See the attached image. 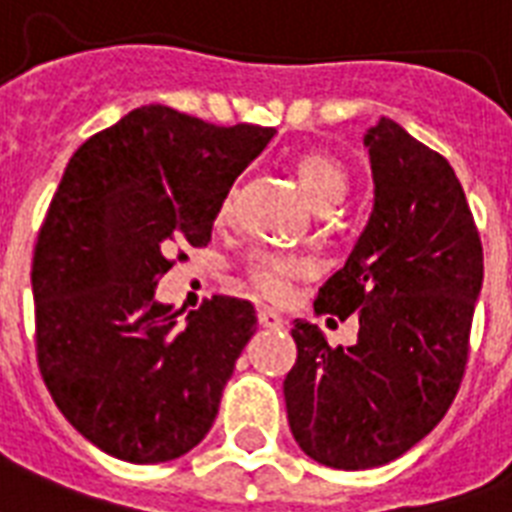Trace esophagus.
<instances>
[{
	"instance_id": "34e87169",
	"label": "esophagus",
	"mask_w": 512,
	"mask_h": 512,
	"mask_svg": "<svg viewBox=\"0 0 512 512\" xmlns=\"http://www.w3.org/2000/svg\"><path fill=\"white\" fill-rule=\"evenodd\" d=\"M257 321H260V327L268 329H281L287 324V319H284L281 313L273 311V308H260V311H257Z\"/></svg>"
}]
</instances>
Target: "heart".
<instances>
[{
  "label": "heart",
  "instance_id": "heart-1",
  "mask_svg": "<svg viewBox=\"0 0 512 512\" xmlns=\"http://www.w3.org/2000/svg\"><path fill=\"white\" fill-rule=\"evenodd\" d=\"M292 167H295L297 180L303 185V191L308 193V199L319 209H329L345 196L348 175H345L342 164L337 162L335 156L324 154V151H303V154L295 156ZM233 199H236V193H225L223 204L217 209L220 220L231 215ZM247 273L252 287L260 295L271 297V300H281V297L289 295L292 281L308 273V263H305L303 257L271 255V252H265V255L252 257Z\"/></svg>",
  "mask_w": 512,
  "mask_h": 512
}]
</instances>
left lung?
Here are the masks:
<instances>
[{"mask_svg":"<svg viewBox=\"0 0 512 512\" xmlns=\"http://www.w3.org/2000/svg\"><path fill=\"white\" fill-rule=\"evenodd\" d=\"M374 207L316 313L358 316V340L332 348L295 321L284 380L292 436L311 460L366 470L436 428L460 390L484 247L452 164L393 119L366 132Z\"/></svg>","mask_w":512,"mask_h":512,"instance_id":"obj_1","label":"left lung"}]
</instances>
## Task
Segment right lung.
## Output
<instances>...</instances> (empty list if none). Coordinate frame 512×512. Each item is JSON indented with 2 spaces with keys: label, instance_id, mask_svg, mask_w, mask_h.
I'll return each instance as SVG.
<instances>
[{
  "label": "right lung",
  "instance_id": "right-lung-1",
  "mask_svg": "<svg viewBox=\"0 0 512 512\" xmlns=\"http://www.w3.org/2000/svg\"><path fill=\"white\" fill-rule=\"evenodd\" d=\"M271 127H217L143 106L71 156L31 263L36 364L71 425L111 457L191 452L215 422L255 305L217 295L180 321L154 289L217 209Z\"/></svg>",
  "mask_w": 512,
  "mask_h": 512
}]
</instances>
